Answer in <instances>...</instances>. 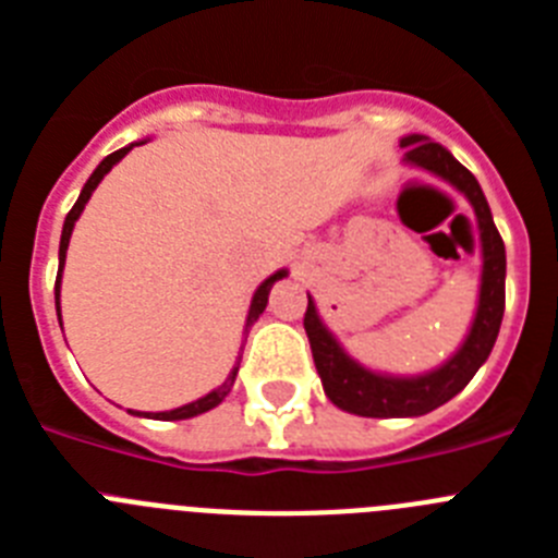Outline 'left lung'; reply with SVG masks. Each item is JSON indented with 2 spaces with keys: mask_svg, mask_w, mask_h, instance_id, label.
I'll return each mask as SVG.
<instances>
[{
  "mask_svg": "<svg viewBox=\"0 0 558 558\" xmlns=\"http://www.w3.org/2000/svg\"><path fill=\"white\" fill-rule=\"evenodd\" d=\"M399 145L408 147V165L445 179L475 209L483 254L481 295H477L470 335L463 338L461 349L447 360L445 366L418 374V377H391V374H377L360 366L357 360L343 352L335 335L324 327L318 310L310 299L307 313H304V329H307L315 368L322 374L324 391L340 411L372 418L425 416V413L436 411L438 405L450 402L456 393H461L489 357L497 332H500L502 310H506V245H502V236L492 220L489 204L483 198V190L475 175L447 147L425 140L418 133L405 136Z\"/></svg>",
  "mask_w": 558,
  "mask_h": 558,
  "instance_id": "1",
  "label": "left lung"
}]
</instances>
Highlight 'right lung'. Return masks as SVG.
<instances>
[{"instance_id":"right-lung-1","label":"right lung","mask_w":558,"mask_h":558,"mask_svg":"<svg viewBox=\"0 0 558 558\" xmlns=\"http://www.w3.org/2000/svg\"><path fill=\"white\" fill-rule=\"evenodd\" d=\"M145 145V142H142ZM133 150V145L128 147H120V150H113L111 156H106V159L97 165V170L88 175V181L83 184L81 190V198L75 201V206L69 209L66 220H63V234H61V248H58V279H56V307H58V318H61V302H58V295H61V274H63V263H66V248H69V236H72V229H75L77 218H81V211L86 209L88 198H92V192L97 190V184H100L102 179H106V172L111 170L113 165L120 159H125V153ZM282 276H288V270H276L274 276H268L259 288H256L254 299H251V310H248V318H245V332H248L251 324L263 315L265 304H268V293L270 288H274V282H279ZM236 368H240V363H236L234 368H231V374L226 377V383L220 388H215V391H209L206 397L195 399V402H190V405H181L175 408V411H165V413H136V416H145V418H159V422H179V418H192V416H198V413H206L211 411V408H218L220 402H223L226 397H229L231 386H234V377H236ZM133 413V411H131Z\"/></svg>"}]
</instances>
